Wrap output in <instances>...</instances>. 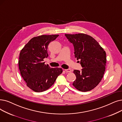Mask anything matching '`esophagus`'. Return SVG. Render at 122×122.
<instances>
[{"mask_svg":"<svg viewBox=\"0 0 122 122\" xmlns=\"http://www.w3.org/2000/svg\"><path fill=\"white\" fill-rule=\"evenodd\" d=\"M65 70L67 72H69L70 73V72H72V70L70 69H65Z\"/></svg>","mask_w":122,"mask_h":122,"instance_id":"1","label":"esophagus"}]
</instances>
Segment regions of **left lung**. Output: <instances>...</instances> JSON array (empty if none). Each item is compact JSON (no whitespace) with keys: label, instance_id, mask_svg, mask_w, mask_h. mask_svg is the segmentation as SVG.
Wrapping results in <instances>:
<instances>
[{"label":"left lung","instance_id":"8db88e82","mask_svg":"<svg viewBox=\"0 0 122 122\" xmlns=\"http://www.w3.org/2000/svg\"><path fill=\"white\" fill-rule=\"evenodd\" d=\"M65 35L73 44L75 57L81 60L82 67L81 71L74 70L76 79L73 85L82 92L90 91L98 85L103 77L106 63V52L90 36L83 33Z\"/></svg>","mask_w":122,"mask_h":122}]
</instances>
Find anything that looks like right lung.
<instances>
[{"instance_id":"add662e5","label":"right lung","mask_w":122,"mask_h":122,"mask_svg":"<svg viewBox=\"0 0 122 122\" xmlns=\"http://www.w3.org/2000/svg\"><path fill=\"white\" fill-rule=\"evenodd\" d=\"M59 35H43L32 38L21 50L18 65L22 77L33 91L41 92L53 85L62 73L59 68H51L43 59L48 56V47Z\"/></svg>"}]
</instances>
